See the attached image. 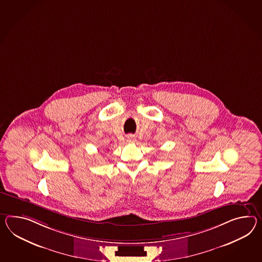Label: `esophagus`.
Here are the masks:
<instances>
[{"instance_id":"esophagus-1","label":"esophagus","mask_w":262,"mask_h":262,"mask_svg":"<svg viewBox=\"0 0 262 262\" xmlns=\"http://www.w3.org/2000/svg\"><path fill=\"white\" fill-rule=\"evenodd\" d=\"M127 140H128V142H134L135 141V137L133 136V135H130V136H128Z\"/></svg>"}]
</instances>
